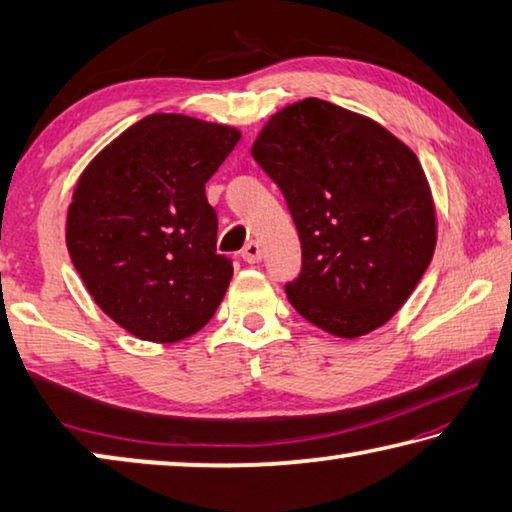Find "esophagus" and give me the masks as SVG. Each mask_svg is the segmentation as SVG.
<instances>
[{
  "instance_id": "34e87169",
  "label": "esophagus",
  "mask_w": 512,
  "mask_h": 512,
  "mask_svg": "<svg viewBox=\"0 0 512 512\" xmlns=\"http://www.w3.org/2000/svg\"><path fill=\"white\" fill-rule=\"evenodd\" d=\"M241 259L248 264H255L262 259V248H259V244H255V241H250V244L244 246V250H241Z\"/></svg>"
}]
</instances>
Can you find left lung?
Returning <instances> with one entry per match:
<instances>
[{
	"label": "left lung",
	"mask_w": 512,
	"mask_h": 512,
	"mask_svg": "<svg viewBox=\"0 0 512 512\" xmlns=\"http://www.w3.org/2000/svg\"><path fill=\"white\" fill-rule=\"evenodd\" d=\"M250 153L300 237V275L284 287L293 309L339 339L388 323L436 250L415 153L377 121L314 97L275 112Z\"/></svg>",
	"instance_id": "8db88e82"
}]
</instances>
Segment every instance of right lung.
I'll use <instances>...</instances> for the list:
<instances>
[{"instance_id": "right-lung-1", "label": "right lung", "mask_w": 512, "mask_h": 512, "mask_svg": "<svg viewBox=\"0 0 512 512\" xmlns=\"http://www.w3.org/2000/svg\"><path fill=\"white\" fill-rule=\"evenodd\" d=\"M232 126L155 112L126 128L76 183L67 250L94 302L142 341L210 323L232 262L216 253L205 183L239 142Z\"/></svg>"}]
</instances>
